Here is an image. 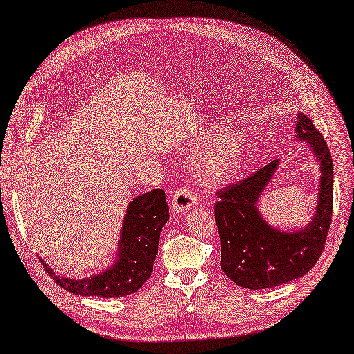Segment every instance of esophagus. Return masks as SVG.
<instances>
[{
	"label": "esophagus",
	"instance_id": "34e87169",
	"mask_svg": "<svg viewBox=\"0 0 354 354\" xmlns=\"http://www.w3.org/2000/svg\"><path fill=\"white\" fill-rule=\"evenodd\" d=\"M197 201H195L194 197V192L189 188L185 187H180L179 189H176L174 192V198H172V208L178 213H184L188 212L189 208H192Z\"/></svg>",
	"mask_w": 354,
	"mask_h": 354
}]
</instances>
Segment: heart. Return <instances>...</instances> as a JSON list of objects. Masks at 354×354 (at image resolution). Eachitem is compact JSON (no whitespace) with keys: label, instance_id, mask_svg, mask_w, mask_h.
<instances>
[{"label":"heart","instance_id":"1","mask_svg":"<svg viewBox=\"0 0 354 354\" xmlns=\"http://www.w3.org/2000/svg\"><path fill=\"white\" fill-rule=\"evenodd\" d=\"M225 136L217 134L216 140L221 141ZM242 146L236 138H226L225 142L216 144L198 156L195 160L197 175L207 184H221L236 172L241 165Z\"/></svg>","mask_w":354,"mask_h":354}]
</instances>
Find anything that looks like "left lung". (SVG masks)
Wrapping results in <instances>:
<instances>
[{"mask_svg": "<svg viewBox=\"0 0 354 354\" xmlns=\"http://www.w3.org/2000/svg\"><path fill=\"white\" fill-rule=\"evenodd\" d=\"M296 134L309 141L321 162V188L317 214L304 230L284 233L261 218L257 201L277 169L272 160L255 174L217 191L214 218L220 236V267L245 289L258 290L304 277L319 259L333 220L334 167L322 134L304 113L297 115Z\"/></svg>", "mask_w": 354, "mask_h": 354, "instance_id": "8db88e82", "label": "left lung"}]
</instances>
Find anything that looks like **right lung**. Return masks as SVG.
I'll list each match as a JSON object with an SVG mask.
<instances>
[{
	"label": "right lung",
	"mask_w": 354,
	"mask_h": 354,
	"mask_svg": "<svg viewBox=\"0 0 354 354\" xmlns=\"http://www.w3.org/2000/svg\"><path fill=\"white\" fill-rule=\"evenodd\" d=\"M169 218V205L163 189H153L134 198L128 205L116 263L99 276L86 280L62 279L44 261L45 270L62 289L73 295L122 297L137 292L153 271L159 251V236Z\"/></svg>",
	"instance_id": "right-lung-1"
}]
</instances>
